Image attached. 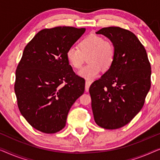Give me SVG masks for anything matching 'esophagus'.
Wrapping results in <instances>:
<instances>
[{"instance_id":"1","label":"esophagus","mask_w":160,"mask_h":160,"mask_svg":"<svg viewBox=\"0 0 160 160\" xmlns=\"http://www.w3.org/2000/svg\"><path fill=\"white\" fill-rule=\"evenodd\" d=\"M92 82L91 80H86L85 81V91L88 92L89 91V88L91 86Z\"/></svg>"}]
</instances>
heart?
I'll return each mask as SVG.
<instances>
[{"mask_svg":"<svg viewBox=\"0 0 160 160\" xmlns=\"http://www.w3.org/2000/svg\"><path fill=\"white\" fill-rule=\"evenodd\" d=\"M79 48L71 46L67 49L66 57L73 68L80 69L88 58V64L78 72L85 79L98 77L102 70H107L113 64L115 58V48L113 43L96 35H89L78 44Z\"/></svg>","mask_w":160,"mask_h":160,"instance_id":"heart-1","label":"heart"}]
</instances>
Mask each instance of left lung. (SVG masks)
<instances>
[{"label": "left lung", "instance_id": "1", "mask_svg": "<svg viewBox=\"0 0 160 160\" xmlns=\"http://www.w3.org/2000/svg\"><path fill=\"white\" fill-rule=\"evenodd\" d=\"M96 34L109 38L115 48L112 67L89 88L96 124L118 129L141 111L151 87V65L138 38L119 27L101 29Z\"/></svg>", "mask_w": 160, "mask_h": 160}]
</instances>
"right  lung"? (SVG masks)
Returning <instances> with one entry per match:
<instances>
[{"label": "right lung", "instance_id": "obj_1", "mask_svg": "<svg viewBox=\"0 0 160 160\" xmlns=\"http://www.w3.org/2000/svg\"><path fill=\"white\" fill-rule=\"evenodd\" d=\"M85 28L57 27L40 30L28 42L16 70L18 107L29 124L45 133L66 125L68 112L85 91V80L66 57Z\"/></svg>", "mask_w": 160, "mask_h": 160}]
</instances>
